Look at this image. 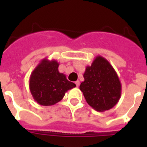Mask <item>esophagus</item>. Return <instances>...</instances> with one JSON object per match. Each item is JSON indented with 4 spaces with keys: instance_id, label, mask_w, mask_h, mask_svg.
I'll use <instances>...</instances> for the list:
<instances>
[{
    "instance_id": "34e87169",
    "label": "esophagus",
    "mask_w": 147,
    "mask_h": 147,
    "mask_svg": "<svg viewBox=\"0 0 147 147\" xmlns=\"http://www.w3.org/2000/svg\"><path fill=\"white\" fill-rule=\"evenodd\" d=\"M75 84H76V87H79V86H80V81H79V80H77V81H76V82H75Z\"/></svg>"
}]
</instances>
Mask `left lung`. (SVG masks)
<instances>
[{"instance_id":"left-lung-1","label":"left lung","mask_w":147,"mask_h":147,"mask_svg":"<svg viewBox=\"0 0 147 147\" xmlns=\"http://www.w3.org/2000/svg\"><path fill=\"white\" fill-rule=\"evenodd\" d=\"M85 81L80 89L86 102L98 112L113 108L121 95V84L110 62L102 56H97L90 66H87L83 74Z\"/></svg>"}]
</instances>
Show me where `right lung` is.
I'll list each match as a JSON object with an SVG mask.
<instances>
[{
	"label": "right lung",
	"instance_id": "right-lung-1",
	"mask_svg": "<svg viewBox=\"0 0 147 147\" xmlns=\"http://www.w3.org/2000/svg\"><path fill=\"white\" fill-rule=\"evenodd\" d=\"M57 60L42 59L31 74L29 89L33 98L39 105H54L63 98L66 92L76 85L59 73Z\"/></svg>",
	"mask_w": 147,
	"mask_h": 147
}]
</instances>
